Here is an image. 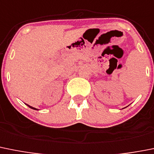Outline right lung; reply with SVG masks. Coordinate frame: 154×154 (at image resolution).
<instances>
[{"label":"right lung","mask_w":154,"mask_h":154,"mask_svg":"<svg viewBox=\"0 0 154 154\" xmlns=\"http://www.w3.org/2000/svg\"><path fill=\"white\" fill-rule=\"evenodd\" d=\"M27 105V106H28V107H29V108H32V109H33V110H38V109H36V108H33V107H32V106H29V105Z\"/></svg>","instance_id":"right-lung-1"}]
</instances>
